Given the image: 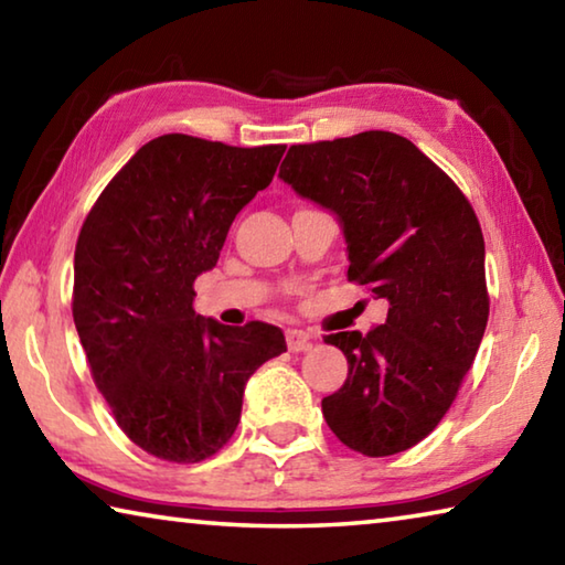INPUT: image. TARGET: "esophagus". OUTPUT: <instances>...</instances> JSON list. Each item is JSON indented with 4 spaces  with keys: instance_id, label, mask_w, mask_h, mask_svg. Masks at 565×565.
Masks as SVG:
<instances>
[{
    "instance_id": "esophagus-1",
    "label": "esophagus",
    "mask_w": 565,
    "mask_h": 565,
    "mask_svg": "<svg viewBox=\"0 0 565 565\" xmlns=\"http://www.w3.org/2000/svg\"><path fill=\"white\" fill-rule=\"evenodd\" d=\"M286 343H289L291 351H306L311 347V337L301 329H289L286 331Z\"/></svg>"
}]
</instances>
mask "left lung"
Wrapping results in <instances>:
<instances>
[{
    "instance_id": "1",
    "label": "left lung",
    "mask_w": 565,
    "mask_h": 565,
    "mask_svg": "<svg viewBox=\"0 0 565 565\" xmlns=\"http://www.w3.org/2000/svg\"><path fill=\"white\" fill-rule=\"evenodd\" d=\"M279 179L339 218L349 279L388 301L386 321L323 341L349 376L321 401L333 434L363 456L416 446L451 408L489 321L486 246L471 204L406 137L296 145Z\"/></svg>"
}]
</instances>
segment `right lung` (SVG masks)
I'll use <instances>...</instances> for the list:
<instances>
[{
	"label": "right lung",
	"mask_w": 565,
	"mask_h": 565,
	"mask_svg": "<svg viewBox=\"0 0 565 565\" xmlns=\"http://www.w3.org/2000/svg\"><path fill=\"white\" fill-rule=\"evenodd\" d=\"M286 147L164 134L109 181L74 252V327L94 384L147 454L196 463L234 436L244 388L286 351L281 329L194 311L236 214L271 184Z\"/></svg>",
	"instance_id": "right-lung-1"
}]
</instances>
